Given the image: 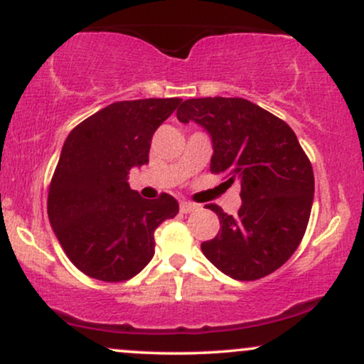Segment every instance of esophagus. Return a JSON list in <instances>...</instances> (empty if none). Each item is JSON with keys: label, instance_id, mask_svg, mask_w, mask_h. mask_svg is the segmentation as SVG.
<instances>
[{"label": "esophagus", "instance_id": "obj_1", "mask_svg": "<svg viewBox=\"0 0 364 364\" xmlns=\"http://www.w3.org/2000/svg\"><path fill=\"white\" fill-rule=\"evenodd\" d=\"M179 210H181L183 214H190V212L198 210V205H195V203H190V202H181V205H179Z\"/></svg>", "mask_w": 364, "mask_h": 364}]
</instances>
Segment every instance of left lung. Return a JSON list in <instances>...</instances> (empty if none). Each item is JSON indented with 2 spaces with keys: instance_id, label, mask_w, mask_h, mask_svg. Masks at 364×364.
<instances>
[{
  "instance_id": "left-lung-1",
  "label": "left lung",
  "mask_w": 364,
  "mask_h": 364,
  "mask_svg": "<svg viewBox=\"0 0 364 364\" xmlns=\"http://www.w3.org/2000/svg\"><path fill=\"white\" fill-rule=\"evenodd\" d=\"M181 123L210 133V171L229 183L240 179L237 215L215 203L214 240L202 252L220 272L236 281H257L275 272L301 243L311 214L315 178L311 162L289 124L241 97L188 99L178 107Z\"/></svg>"
}]
</instances>
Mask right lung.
Wrapping results in <instances>:
<instances>
[{
	"mask_svg": "<svg viewBox=\"0 0 364 364\" xmlns=\"http://www.w3.org/2000/svg\"><path fill=\"white\" fill-rule=\"evenodd\" d=\"M181 99L112 102L70 132L54 169L48 215L66 257L104 282L132 279L152 260L154 231L178 214L176 198L145 200L129 169L149 162L156 129Z\"/></svg>",
	"mask_w": 364,
	"mask_h": 364,
	"instance_id": "1",
	"label": "right lung"
}]
</instances>
